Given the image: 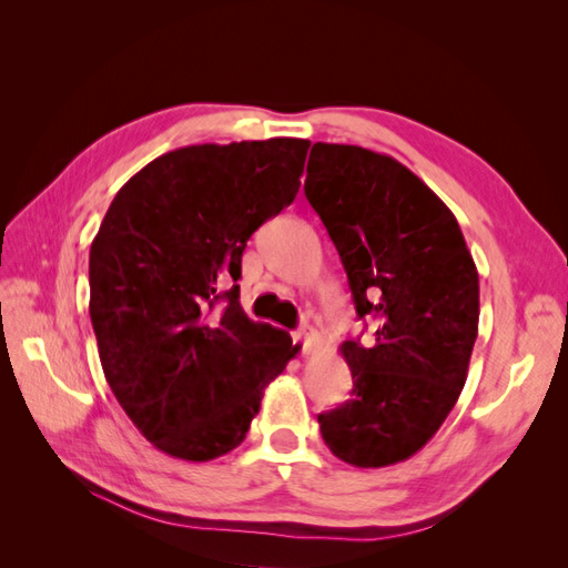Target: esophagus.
I'll return each instance as SVG.
<instances>
[{
	"label": "esophagus",
	"mask_w": 568,
	"mask_h": 568,
	"mask_svg": "<svg viewBox=\"0 0 568 568\" xmlns=\"http://www.w3.org/2000/svg\"><path fill=\"white\" fill-rule=\"evenodd\" d=\"M294 338H296V343H301L303 355L311 353V346H313V329H311V326H301V329L294 332Z\"/></svg>",
	"instance_id": "esophagus-1"
}]
</instances>
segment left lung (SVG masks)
Wrapping results in <instances>:
<instances>
[{"mask_svg":"<svg viewBox=\"0 0 568 568\" xmlns=\"http://www.w3.org/2000/svg\"><path fill=\"white\" fill-rule=\"evenodd\" d=\"M305 196L341 255L357 320L374 343L346 341V403L317 415L322 438L353 467L422 450L467 382L478 334V272L455 215L384 153L317 142Z\"/></svg>","mask_w":568,"mask_h":568,"instance_id":"obj_1","label":"left lung"}]
</instances>
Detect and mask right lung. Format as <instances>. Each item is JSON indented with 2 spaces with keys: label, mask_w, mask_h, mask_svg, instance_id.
Masks as SVG:
<instances>
[{
  "label": "right lung",
  "mask_w": 568,
  "mask_h": 568,
  "mask_svg": "<svg viewBox=\"0 0 568 568\" xmlns=\"http://www.w3.org/2000/svg\"><path fill=\"white\" fill-rule=\"evenodd\" d=\"M307 140L199 144L142 168L90 248V317L120 407L170 457L209 462L248 434L301 346L239 305L251 234L296 199ZM225 302L215 316L214 305Z\"/></svg>",
  "instance_id": "obj_1"
}]
</instances>
